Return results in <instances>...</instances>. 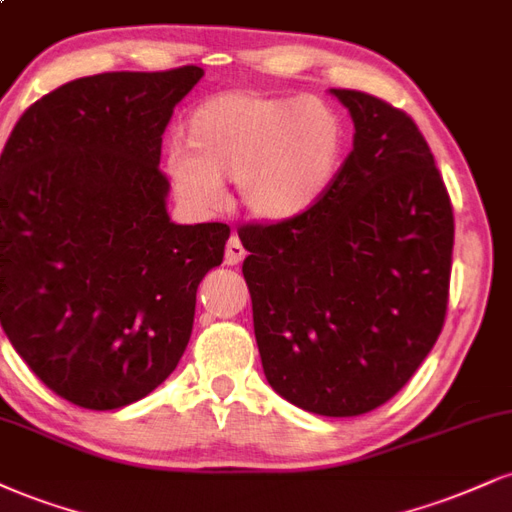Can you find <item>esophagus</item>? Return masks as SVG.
<instances>
[{
  "label": "esophagus",
  "mask_w": 512,
  "mask_h": 512,
  "mask_svg": "<svg viewBox=\"0 0 512 512\" xmlns=\"http://www.w3.org/2000/svg\"><path fill=\"white\" fill-rule=\"evenodd\" d=\"M245 257V248H243V243H240L238 240V236H231L229 238V243H226V255H224V260H226V264H238L240 260H243Z\"/></svg>",
  "instance_id": "34e87169"
}]
</instances>
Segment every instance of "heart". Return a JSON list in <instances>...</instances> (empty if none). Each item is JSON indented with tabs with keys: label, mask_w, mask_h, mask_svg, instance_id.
Returning a JSON list of instances; mask_svg holds the SVG:
<instances>
[{
	"label": "heart",
	"mask_w": 512,
	"mask_h": 512,
	"mask_svg": "<svg viewBox=\"0 0 512 512\" xmlns=\"http://www.w3.org/2000/svg\"><path fill=\"white\" fill-rule=\"evenodd\" d=\"M183 145L171 150L166 171L186 205L217 209L221 183L236 181L248 217L283 224L329 193L346 152V128L315 97L221 92L190 112Z\"/></svg>",
	"instance_id": "b5f03b06"
}]
</instances>
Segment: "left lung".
<instances>
[{
  "mask_svg": "<svg viewBox=\"0 0 512 512\" xmlns=\"http://www.w3.org/2000/svg\"><path fill=\"white\" fill-rule=\"evenodd\" d=\"M353 152L310 212L238 231L269 386L307 412L355 417L408 384L448 307L453 207L415 121L360 90H329Z\"/></svg>",
  "mask_w": 512,
  "mask_h": 512,
  "instance_id": "8db88e82",
  "label": "left lung"
}]
</instances>
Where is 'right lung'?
<instances>
[{"instance_id":"1","label":"right lung","mask_w":512,"mask_h":512,"mask_svg":"<svg viewBox=\"0 0 512 512\" xmlns=\"http://www.w3.org/2000/svg\"><path fill=\"white\" fill-rule=\"evenodd\" d=\"M200 66L61 85L0 157V322L47 389L88 410L145 398L190 341L226 224H174L162 133Z\"/></svg>"}]
</instances>
